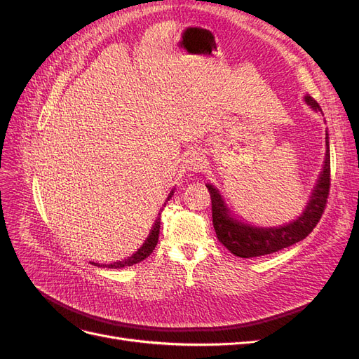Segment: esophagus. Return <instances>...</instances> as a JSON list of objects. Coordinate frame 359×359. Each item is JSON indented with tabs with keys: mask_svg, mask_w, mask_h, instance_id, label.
Wrapping results in <instances>:
<instances>
[{
	"mask_svg": "<svg viewBox=\"0 0 359 359\" xmlns=\"http://www.w3.org/2000/svg\"><path fill=\"white\" fill-rule=\"evenodd\" d=\"M206 166V161H205V157L198 153V151H193V153H190L186 158V168L190 173H198L201 172L203 168Z\"/></svg>",
	"mask_w": 359,
	"mask_h": 359,
	"instance_id": "34e87169",
	"label": "esophagus"
}]
</instances>
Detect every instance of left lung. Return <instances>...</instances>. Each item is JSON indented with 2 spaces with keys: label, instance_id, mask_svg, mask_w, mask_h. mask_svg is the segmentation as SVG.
<instances>
[{
  "label": "left lung",
  "instance_id": "1",
  "mask_svg": "<svg viewBox=\"0 0 359 359\" xmlns=\"http://www.w3.org/2000/svg\"><path fill=\"white\" fill-rule=\"evenodd\" d=\"M306 102L314 112L323 115L318 102L309 94L304 95ZM325 151L323 165L320 169L316 184L309 196V202L304 211L286 224L280 226H255L240 220L232 214L231 208L227 206L220 190L212 184H206L211 194L212 202V224L219 241L229 250V252L238 257H259L276 253L281 248L290 247L302 241L318 224L323 214V208L327 205L328 191H330V172H331V160H330V135L327 130L325 135Z\"/></svg>",
  "mask_w": 359,
  "mask_h": 359
}]
</instances>
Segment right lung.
Here are the masks:
<instances>
[{
    "mask_svg": "<svg viewBox=\"0 0 359 359\" xmlns=\"http://www.w3.org/2000/svg\"><path fill=\"white\" fill-rule=\"evenodd\" d=\"M173 196V189L170 190V193H169V196H168V199H166V202L170 199ZM166 205V203H165ZM158 233H160V212H158V217L156 219V222H154V224H153V227H151V231H149V235H148V238L145 240V243L140 245L139 248H137V252H135L132 256L130 257H127V259H123V260H118V262H114V264H109V265H106V264H95V262H91L94 266H100V268H124V266H132V265H135V264H139V262H142L144 259H147L151 253H153V250L156 248V245H157V243H158Z\"/></svg>",
    "mask_w": 359,
    "mask_h": 359,
    "instance_id": "1",
    "label": "right lung"
}]
</instances>
